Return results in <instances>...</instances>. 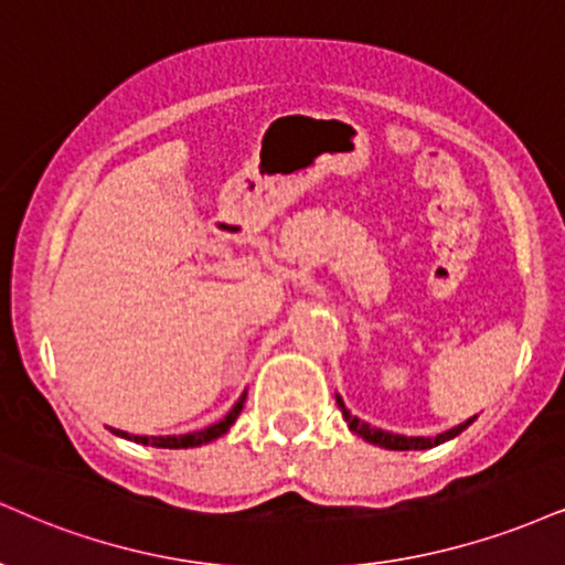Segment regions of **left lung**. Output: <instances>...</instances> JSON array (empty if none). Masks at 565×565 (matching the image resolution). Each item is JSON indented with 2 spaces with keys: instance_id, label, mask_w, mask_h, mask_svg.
I'll return each instance as SVG.
<instances>
[{
  "instance_id": "1",
  "label": "left lung",
  "mask_w": 565,
  "mask_h": 565,
  "mask_svg": "<svg viewBox=\"0 0 565 565\" xmlns=\"http://www.w3.org/2000/svg\"><path fill=\"white\" fill-rule=\"evenodd\" d=\"M337 405L342 407V416H344V420H348V426H350L352 434H358L360 439L371 441V445L386 447V450H429V447H437V445H441V441L458 437L460 431L468 429V426L473 424V418H471V420H466V424L455 426V429H450V431L437 434V437H403V434H390V431H382V429H373V426L363 424V420H360V418L350 416V411H348V407H344L342 397H339V394H337Z\"/></svg>"
}]
</instances>
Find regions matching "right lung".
I'll list each match as a JSON object with an SVG mask.
<instances>
[{
	"label": "right lung",
	"mask_w": 565,
	"mask_h": 565,
	"mask_svg": "<svg viewBox=\"0 0 565 565\" xmlns=\"http://www.w3.org/2000/svg\"><path fill=\"white\" fill-rule=\"evenodd\" d=\"M242 407H244V397L234 407H231L228 416L223 420H217V424L207 426V429H202V431L179 434V437H139V434H134L131 437V434H126V431H115V434H118V437L139 441V445H149V447H171V450H179V447H200V445H205V441H213L221 437V434H226L231 429V424L236 420V416L242 413Z\"/></svg>",
	"instance_id": "right-lung-1"
}]
</instances>
